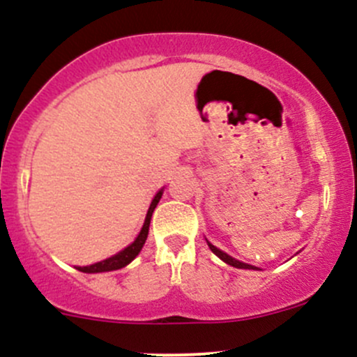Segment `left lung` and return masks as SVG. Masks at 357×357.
<instances>
[{"label": "left lung", "instance_id": "1", "mask_svg": "<svg viewBox=\"0 0 357 357\" xmlns=\"http://www.w3.org/2000/svg\"><path fill=\"white\" fill-rule=\"evenodd\" d=\"M208 248H210V250H212V253H215L217 257L220 258V260L226 261V264L231 265V267H236V268H257V267H253V265L243 264V261H239V260H236V258L229 257L227 253H224V251H220L219 248H215L213 245H210V243H208Z\"/></svg>", "mask_w": 357, "mask_h": 357}]
</instances>
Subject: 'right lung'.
Instances as JSON below:
<instances>
[{
  "label": "right lung",
  "instance_id": "add662e5",
  "mask_svg": "<svg viewBox=\"0 0 357 357\" xmlns=\"http://www.w3.org/2000/svg\"><path fill=\"white\" fill-rule=\"evenodd\" d=\"M160 197H162V190H160L159 193L153 197L152 204H150V208L147 212V217H145L144 227H142L138 238L135 239V241L131 243L128 248H125V250L119 251V253L114 255V257L107 258V260L99 261V264L89 265V267H78V270H80V272H85V273H97V272H109V270H118V268L126 267V265H128L130 261L133 260L138 253H140L142 246L145 245V239H147V236H149V226H150V219H152V212H153V208L157 207V204H159Z\"/></svg>",
  "mask_w": 357,
  "mask_h": 357
}]
</instances>
